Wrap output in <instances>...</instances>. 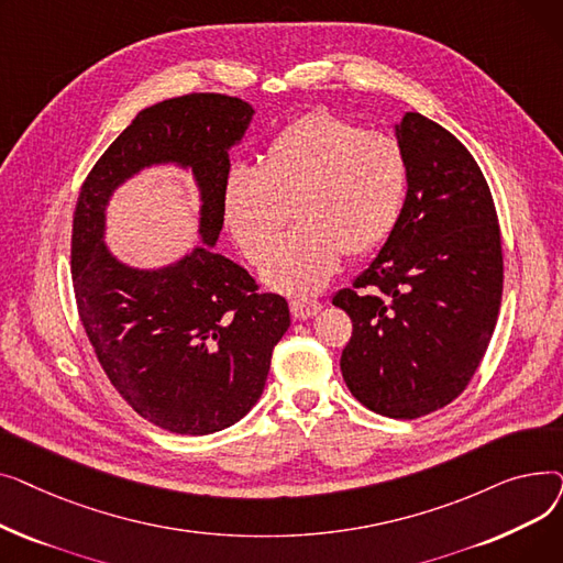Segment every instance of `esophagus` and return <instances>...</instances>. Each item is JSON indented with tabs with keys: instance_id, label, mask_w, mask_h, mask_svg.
I'll list each match as a JSON object with an SVG mask.
<instances>
[{
	"instance_id": "obj_1",
	"label": "esophagus",
	"mask_w": 563,
	"mask_h": 563,
	"mask_svg": "<svg viewBox=\"0 0 563 563\" xmlns=\"http://www.w3.org/2000/svg\"><path fill=\"white\" fill-rule=\"evenodd\" d=\"M289 310L294 319H310L321 310V303L314 299H294L289 301Z\"/></svg>"
}]
</instances>
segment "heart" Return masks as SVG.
Wrapping results in <instances>:
<instances>
[{
  "label": "heart",
  "instance_id": "obj_1",
  "mask_svg": "<svg viewBox=\"0 0 563 563\" xmlns=\"http://www.w3.org/2000/svg\"><path fill=\"white\" fill-rule=\"evenodd\" d=\"M408 194L401 143L331 111L294 118L264 145L260 168L236 164L221 185V212L251 264L268 260L288 218L295 229L266 264L264 280L287 294L327 285L342 253L378 249L399 223Z\"/></svg>",
  "mask_w": 563,
  "mask_h": 563
}]
</instances>
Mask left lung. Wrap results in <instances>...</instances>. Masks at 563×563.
Returning a JSON list of instances; mask_svg holds the SVG:
<instances>
[{"instance_id":"1","label":"left lung","mask_w":563,"mask_h":563,"mask_svg":"<svg viewBox=\"0 0 563 563\" xmlns=\"http://www.w3.org/2000/svg\"><path fill=\"white\" fill-rule=\"evenodd\" d=\"M408 194L397 228L333 306L353 323L340 369L378 416L416 420L452 404L493 338L505 257L495 202L467 147L410 111L397 125Z\"/></svg>"}]
</instances>
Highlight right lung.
Returning <instances> with one entry per match:
<instances>
[{
	"instance_id": "obj_1",
	"label": "right lung",
	"mask_w": 563,
	"mask_h": 563,
	"mask_svg": "<svg viewBox=\"0 0 563 563\" xmlns=\"http://www.w3.org/2000/svg\"><path fill=\"white\" fill-rule=\"evenodd\" d=\"M251 118L249 102L221 93L147 107L86 175L75 205L70 269L81 327L115 393L170 433L207 435L240 422L289 329L280 294H262L244 266L212 251L228 147ZM162 161L192 166L206 246L166 271L136 273L101 244L103 205L125 176Z\"/></svg>"
}]
</instances>
